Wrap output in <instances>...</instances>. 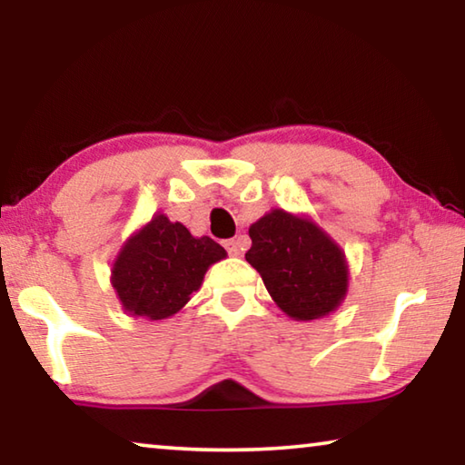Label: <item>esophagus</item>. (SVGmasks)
Instances as JSON below:
<instances>
[{"label": "esophagus", "mask_w": 465, "mask_h": 465, "mask_svg": "<svg viewBox=\"0 0 465 465\" xmlns=\"http://www.w3.org/2000/svg\"><path fill=\"white\" fill-rule=\"evenodd\" d=\"M223 248L230 252L232 256H238L240 252H242V242L240 240H235V238H232V240H225L223 242Z\"/></svg>", "instance_id": "obj_1"}]
</instances>
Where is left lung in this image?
<instances>
[{
	"label": "left lung",
	"instance_id": "left-lung-1",
	"mask_svg": "<svg viewBox=\"0 0 465 465\" xmlns=\"http://www.w3.org/2000/svg\"><path fill=\"white\" fill-rule=\"evenodd\" d=\"M246 261L287 316L316 320L334 312L346 295L349 269L341 248L308 219L282 209L250 225Z\"/></svg>",
	"mask_w": 465,
	"mask_h": 465
}]
</instances>
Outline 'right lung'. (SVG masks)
Returning a JSON list of instances; mask_svg holds the SVG:
<instances>
[{"label":"right lung","mask_w":465,"mask_h":465,"mask_svg":"<svg viewBox=\"0 0 465 465\" xmlns=\"http://www.w3.org/2000/svg\"><path fill=\"white\" fill-rule=\"evenodd\" d=\"M225 258L207 235L193 238L183 223L155 215L124 243L113 269V287L133 316L163 320L183 310L204 272Z\"/></svg>","instance_id":"1"}]
</instances>
